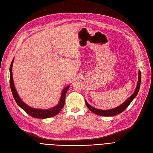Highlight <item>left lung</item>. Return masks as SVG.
<instances>
[{"label": "left lung", "instance_id": "8db88e82", "mask_svg": "<svg viewBox=\"0 0 153 153\" xmlns=\"http://www.w3.org/2000/svg\"><path fill=\"white\" fill-rule=\"evenodd\" d=\"M140 82H141V73L140 71L139 70V76H138V82L137 84V86L135 88V90L134 92L131 95V96L128 97L126 101L122 103L121 105H120L119 106L113 108V109H108V110H102V109H99L96 108H94L92 106H91L90 104H88L86 100L85 99V102L87 105V106L88 108L90 109L91 111L95 114L100 115V116H103V117H112V116L117 115L119 113H122L123 111L125 110V109L127 108L129 104L131 102V101H133L134 99L137 96V95L139 88H140Z\"/></svg>", "mask_w": 153, "mask_h": 153}]
</instances>
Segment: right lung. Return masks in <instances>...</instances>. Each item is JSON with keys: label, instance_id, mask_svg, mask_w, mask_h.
Masks as SVG:
<instances>
[{"label": "right lung", "instance_id": "1", "mask_svg": "<svg viewBox=\"0 0 153 153\" xmlns=\"http://www.w3.org/2000/svg\"><path fill=\"white\" fill-rule=\"evenodd\" d=\"M13 62H14V59H13L11 64H10V68H9L10 87V89H11L14 99L18 106L21 108L23 109L26 113L30 115L31 117L36 118H42V119L54 117V116L58 114L61 111V110L62 109L63 106H64L65 98H66V94L68 90V88L70 87V85L66 86L65 88H64V89H63L61 92L59 101L58 104L56 105L54 107L51 108L50 109H36L32 107H30L22 101V99H21L20 97L19 96L16 90L14 80H13V71H12Z\"/></svg>", "mask_w": 153, "mask_h": 153}]
</instances>
